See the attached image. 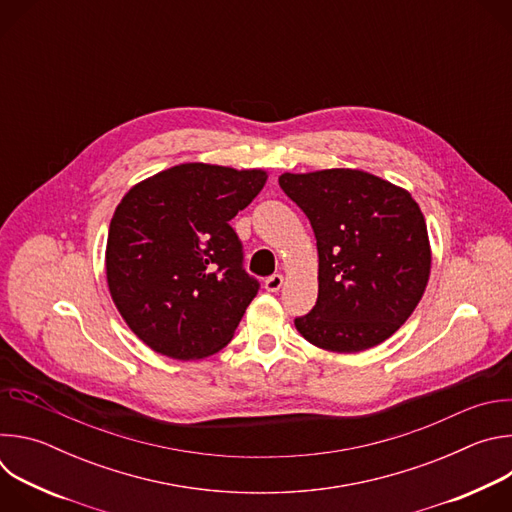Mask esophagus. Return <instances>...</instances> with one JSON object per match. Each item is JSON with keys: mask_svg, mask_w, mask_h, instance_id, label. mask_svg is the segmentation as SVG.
<instances>
[{"mask_svg": "<svg viewBox=\"0 0 512 512\" xmlns=\"http://www.w3.org/2000/svg\"><path fill=\"white\" fill-rule=\"evenodd\" d=\"M265 289L267 291H279V287L283 285V275L281 273H273V275H269L267 279H265Z\"/></svg>", "mask_w": 512, "mask_h": 512, "instance_id": "1", "label": "esophagus"}]
</instances>
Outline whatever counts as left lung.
I'll return each mask as SVG.
<instances>
[{"label":"left lung","mask_w":512,"mask_h":512,"mask_svg":"<svg viewBox=\"0 0 512 512\" xmlns=\"http://www.w3.org/2000/svg\"><path fill=\"white\" fill-rule=\"evenodd\" d=\"M281 190L314 229L318 300L298 332L332 352L395 334L419 304L431 267L425 218L403 188L360 170L281 174Z\"/></svg>","instance_id":"obj_1"}]
</instances>
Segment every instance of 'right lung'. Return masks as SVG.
I'll list each match as a JSON object with an SVG mask.
<instances>
[{"label": "right lung", "instance_id": "1", "mask_svg": "<svg viewBox=\"0 0 512 512\" xmlns=\"http://www.w3.org/2000/svg\"><path fill=\"white\" fill-rule=\"evenodd\" d=\"M265 180L261 170L180 164L133 186L115 208L105 253L109 291L152 350L196 360L231 342L259 291L231 218Z\"/></svg>", "mask_w": 512, "mask_h": 512}]
</instances>
